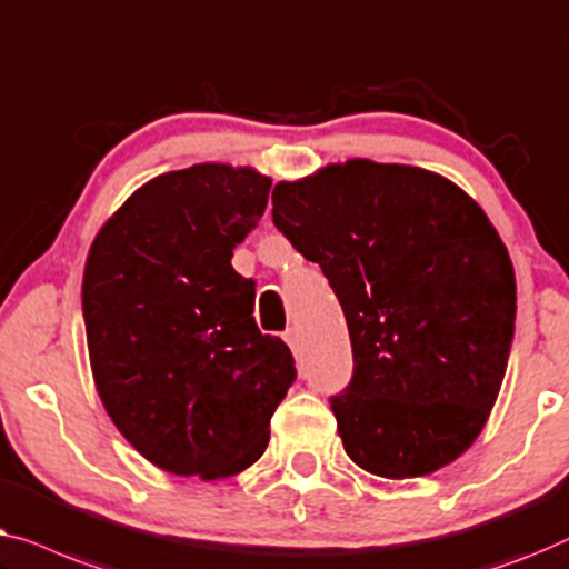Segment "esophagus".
<instances>
[{
	"label": "esophagus",
	"instance_id": "1",
	"mask_svg": "<svg viewBox=\"0 0 569 569\" xmlns=\"http://www.w3.org/2000/svg\"><path fill=\"white\" fill-rule=\"evenodd\" d=\"M283 340L288 342V348H291V350H293V353H299L301 338H299V330H296V327H288V330L283 332Z\"/></svg>",
	"mask_w": 569,
	"mask_h": 569
}]
</instances>
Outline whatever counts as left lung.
Listing matches in <instances>:
<instances>
[{
	"label": "left lung",
	"mask_w": 569,
	"mask_h": 569,
	"mask_svg": "<svg viewBox=\"0 0 569 569\" xmlns=\"http://www.w3.org/2000/svg\"><path fill=\"white\" fill-rule=\"evenodd\" d=\"M273 223L340 299L353 379L330 397L346 453L426 477L482 433L516 330V273L475 198L410 164L348 159L278 182Z\"/></svg>",
	"instance_id": "obj_1"
}]
</instances>
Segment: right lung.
<instances>
[{
	"label": "right lung",
	"mask_w": 569,
	"mask_h": 569,
	"mask_svg": "<svg viewBox=\"0 0 569 569\" xmlns=\"http://www.w3.org/2000/svg\"><path fill=\"white\" fill-rule=\"evenodd\" d=\"M270 178L193 164L141 186L87 254L82 311L94 387L123 438L182 477H234L260 459L296 379L254 325V281L231 268Z\"/></svg>",
	"instance_id": "right-lung-1"
}]
</instances>
